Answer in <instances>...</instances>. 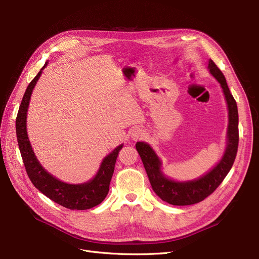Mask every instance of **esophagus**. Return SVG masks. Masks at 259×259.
<instances>
[{"instance_id": "obj_1", "label": "esophagus", "mask_w": 259, "mask_h": 259, "mask_svg": "<svg viewBox=\"0 0 259 259\" xmlns=\"http://www.w3.org/2000/svg\"><path fill=\"white\" fill-rule=\"evenodd\" d=\"M146 137V132L142 128H135L132 132V140L133 141H141Z\"/></svg>"}]
</instances>
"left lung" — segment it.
Instances as JSON below:
<instances>
[{
	"mask_svg": "<svg viewBox=\"0 0 259 259\" xmlns=\"http://www.w3.org/2000/svg\"><path fill=\"white\" fill-rule=\"evenodd\" d=\"M208 68L212 75L221 83L229 109L228 147L219 165L197 181L188 183H175L166 179L162 175L160 171V161L150 146L142 142H138L137 145H135L142 158L153 191L162 200L170 203V205H194V203H197L211 195L217 189V187L223 183L227 174L232 168L237 154L239 134L236 101L229 90L225 75L212 60L209 61Z\"/></svg>",
	"mask_w": 259,
	"mask_h": 259,
	"instance_id": "obj_1",
	"label": "left lung"
}]
</instances>
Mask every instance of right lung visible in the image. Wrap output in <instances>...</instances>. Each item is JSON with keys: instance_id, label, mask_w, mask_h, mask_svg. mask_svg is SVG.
Returning a JSON list of instances; mask_svg holds the SVG:
<instances>
[{"instance_id": "add662e5", "label": "right lung", "mask_w": 259, "mask_h": 259, "mask_svg": "<svg viewBox=\"0 0 259 259\" xmlns=\"http://www.w3.org/2000/svg\"><path fill=\"white\" fill-rule=\"evenodd\" d=\"M46 65L47 63H45L44 67ZM40 74H42V71L36 74L27 87L16 119L17 138L27 175L38 191L59 205L70 210L91 209L100 205L109 192V186H110L114 172L115 161L122 145L115 148L110 154L105 157L97 176L86 184H65L46 172L39 165L32 151L26 131L27 109H28L31 92Z\"/></svg>"}]
</instances>
